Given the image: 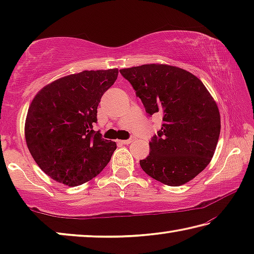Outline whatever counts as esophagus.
Listing matches in <instances>:
<instances>
[{
    "instance_id": "1",
    "label": "esophagus",
    "mask_w": 254,
    "mask_h": 254,
    "mask_svg": "<svg viewBox=\"0 0 254 254\" xmlns=\"http://www.w3.org/2000/svg\"><path fill=\"white\" fill-rule=\"evenodd\" d=\"M118 142L121 143V144H130V143L132 142V139H128V140H119Z\"/></svg>"
}]
</instances>
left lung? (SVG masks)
<instances>
[{"label": "left lung", "instance_id": "1", "mask_svg": "<svg viewBox=\"0 0 254 254\" xmlns=\"http://www.w3.org/2000/svg\"><path fill=\"white\" fill-rule=\"evenodd\" d=\"M130 81L149 115L160 114L162 127L140 160L150 177L168 186L194 179L212 160L221 132L216 102L195 75L182 68L149 64L120 70Z\"/></svg>", "mask_w": 254, "mask_h": 254}]
</instances>
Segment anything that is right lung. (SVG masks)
I'll list each match as a JSON object with an SVG mask.
<instances>
[{"mask_svg":"<svg viewBox=\"0 0 254 254\" xmlns=\"http://www.w3.org/2000/svg\"><path fill=\"white\" fill-rule=\"evenodd\" d=\"M119 69L84 70L46 85L33 97L25 119L30 153L50 178L69 187L105 168L117 143L93 130L97 106L115 83Z\"/></svg>","mask_w":254,"mask_h":254,"instance_id":"right-lung-1","label":"right lung"}]
</instances>
